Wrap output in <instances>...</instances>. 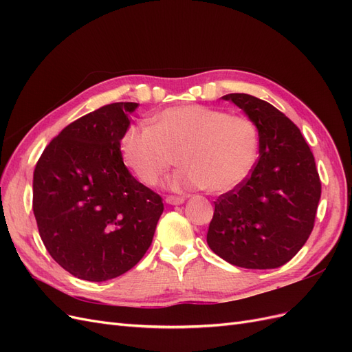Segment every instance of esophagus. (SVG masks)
Here are the masks:
<instances>
[{
	"instance_id": "esophagus-1",
	"label": "esophagus",
	"mask_w": 352,
	"mask_h": 352,
	"mask_svg": "<svg viewBox=\"0 0 352 352\" xmlns=\"http://www.w3.org/2000/svg\"><path fill=\"white\" fill-rule=\"evenodd\" d=\"M166 202H167V204H170V206H180V204H184V202H185V198H184V197L168 195V197L166 198Z\"/></svg>"
}]
</instances>
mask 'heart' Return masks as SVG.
Instances as JSON below:
<instances>
[{
	"instance_id": "1",
	"label": "heart",
	"mask_w": 352,
	"mask_h": 352,
	"mask_svg": "<svg viewBox=\"0 0 352 352\" xmlns=\"http://www.w3.org/2000/svg\"><path fill=\"white\" fill-rule=\"evenodd\" d=\"M252 122L198 104L173 105L153 117L151 126L131 124L120 136L124 166L146 186H154L172 167L175 189L207 188L223 194L239 185L257 155Z\"/></svg>"
}]
</instances>
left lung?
Here are the masks:
<instances>
[{
    "mask_svg": "<svg viewBox=\"0 0 352 352\" xmlns=\"http://www.w3.org/2000/svg\"><path fill=\"white\" fill-rule=\"evenodd\" d=\"M260 138L251 175L214 201L211 251L243 269H276L300 251L314 228L322 195L314 155L300 129L267 101L228 94Z\"/></svg>",
    "mask_w": 352,
    "mask_h": 352,
    "instance_id": "8db88e82",
    "label": "left lung"
}]
</instances>
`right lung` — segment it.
Masks as SVG:
<instances>
[{
    "instance_id": "1",
    "label": "right lung",
    "mask_w": 352,
    "mask_h": 352,
    "mask_svg": "<svg viewBox=\"0 0 352 352\" xmlns=\"http://www.w3.org/2000/svg\"><path fill=\"white\" fill-rule=\"evenodd\" d=\"M136 102H113L66 126L39 157L34 214L47 251L74 278L131 270L153 242L163 198L131 175L119 150Z\"/></svg>"
}]
</instances>
